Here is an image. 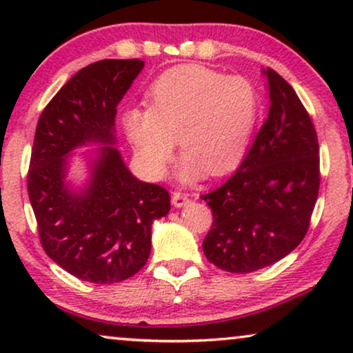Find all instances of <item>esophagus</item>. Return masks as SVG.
<instances>
[{
  "label": "esophagus",
  "mask_w": 353,
  "mask_h": 353,
  "mask_svg": "<svg viewBox=\"0 0 353 353\" xmlns=\"http://www.w3.org/2000/svg\"><path fill=\"white\" fill-rule=\"evenodd\" d=\"M172 204L173 207H176V209H181V207L190 204V196L185 194V192H173Z\"/></svg>",
  "instance_id": "obj_1"
}]
</instances>
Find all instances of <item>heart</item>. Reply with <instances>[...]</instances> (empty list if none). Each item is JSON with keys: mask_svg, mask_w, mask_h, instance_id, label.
I'll return each instance as SVG.
<instances>
[{"mask_svg": "<svg viewBox=\"0 0 353 353\" xmlns=\"http://www.w3.org/2000/svg\"><path fill=\"white\" fill-rule=\"evenodd\" d=\"M259 108L252 81L186 64L159 75L148 90V108L125 110L122 125L134 157L151 178L163 175L176 137L183 151L178 178L190 183L205 173L225 175L239 165Z\"/></svg>", "mask_w": 353, "mask_h": 353, "instance_id": "1", "label": "heart"}]
</instances>
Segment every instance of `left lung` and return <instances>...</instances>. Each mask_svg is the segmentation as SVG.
<instances>
[{
	"label": "left lung",
	"mask_w": 353,
	"mask_h": 353,
	"mask_svg": "<svg viewBox=\"0 0 353 353\" xmlns=\"http://www.w3.org/2000/svg\"><path fill=\"white\" fill-rule=\"evenodd\" d=\"M268 114L233 176L202 196L214 223L202 249L230 273H250L286 257L301 244L320 190L318 138L292 86L273 69Z\"/></svg>",
	"instance_id": "left-lung-1"
}]
</instances>
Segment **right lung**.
<instances>
[{"label": "right lung", "instance_id": "right-lung-1", "mask_svg": "<svg viewBox=\"0 0 353 353\" xmlns=\"http://www.w3.org/2000/svg\"><path fill=\"white\" fill-rule=\"evenodd\" d=\"M141 59H104L77 72L38 120L27 190L48 257L75 278L112 284L133 276L151 254L154 220L170 210L162 186L138 180L115 144L117 105ZM89 167L83 187L66 178L72 152Z\"/></svg>", "mask_w": 353, "mask_h": 353}]
</instances>
